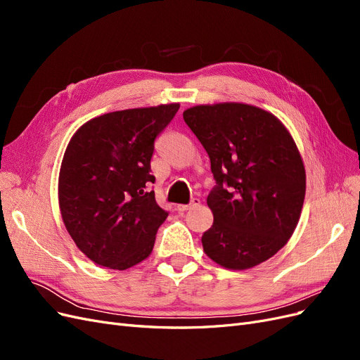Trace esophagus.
<instances>
[{"label":"esophagus","instance_id":"1","mask_svg":"<svg viewBox=\"0 0 360 360\" xmlns=\"http://www.w3.org/2000/svg\"><path fill=\"white\" fill-rule=\"evenodd\" d=\"M201 204V201L198 198H192V201L189 204H179L177 205V210L179 212H186L191 209H195V207H198Z\"/></svg>","mask_w":360,"mask_h":360}]
</instances>
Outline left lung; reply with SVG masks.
<instances>
[{"label":"left lung","instance_id":"obj_1","mask_svg":"<svg viewBox=\"0 0 360 360\" xmlns=\"http://www.w3.org/2000/svg\"><path fill=\"white\" fill-rule=\"evenodd\" d=\"M183 118L216 181L207 197L213 225L201 237L204 252L234 270L274 257L296 230L307 189L290 132L275 115L245 103L193 106Z\"/></svg>","mask_w":360,"mask_h":360}]
</instances>
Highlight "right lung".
<instances>
[{"instance_id": "obj_1", "label": "right lung", "mask_w": 360, "mask_h": 360, "mask_svg": "<svg viewBox=\"0 0 360 360\" xmlns=\"http://www.w3.org/2000/svg\"><path fill=\"white\" fill-rule=\"evenodd\" d=\"M179 103L96 117L73 135L58 201L70 237L96 264L124 270L146 259L168 212L151 191L155 141Z\"/></svg>"}]
</instances>
